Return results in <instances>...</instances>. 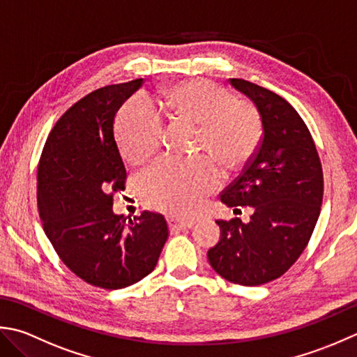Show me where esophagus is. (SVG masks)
<instances>
[{"mask_svg": "<svg viewBox=\"0 0 357 357\" xmlns=\"http://www.w3.org/2000/svg\"><path fill=\"white\" fill-rule=\"evenodd\" d=\"M192 225H194V222H181V220L174 219V217H171V219H169V227H171L172 231L188 229V228H191Z\"/></svg>", "mask_w": 357, "mask_h": 357, "instance_id": "esophagus-1", "label": "esophagus"}]
</instances>
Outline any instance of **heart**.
Segmentation results:
<instances>
[{"instance_id": "1", "label": "heart", "mask_w": 357, "mask_h": 357, "mask_svg": "<svg viewBox=\"0 0 357 357\" xmlns=\"http://www.w3.org/2000/svg\"><path fill=\"white\" fill-rule=\"evenodd\" d=\"M157 103L163 119L195 126V151L225 172L240 171L256 155L264 135L257 109L246 100H234L222 86L203 78L183 79L165 87ZM115 134L123 157L142 163L160 148L162 126L146 105L132 100L120 109ZM219 180V171L206 157L188 162L163 158L142 174L138 189L149 208L188 219Z\"/></svg>"}]
</instances>
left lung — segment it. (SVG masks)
<instances>
[{"label":"left lung","instance_id":"8db88e82","mask_svg":"<svg viewBox=\"0 0 357 357\" xmlns=\"http://www.w3.org/2000/svg\"><path fill=\"white\" fill-rule=\"evenodd\" d=\"M260 114V146L220 194L231 208L252 206L250 223L217 220L219 243L208 251L214 271L243 287L279 279L301 257L321 213L324 174L310 130L296 109L273 91L229 78Z\"/></svg>","mask_w":357,"mask_h":357}]
</instances>
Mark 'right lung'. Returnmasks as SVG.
<instances>
[{"label":"right lung","instance_id":"obj_1","mask_svg":"<svg viewBox=\"0 0 357 357\" xmlns=\"http://www.w3.org/2000/svg\"><path fill=\"white\" fill-rule=\"evenodd\" d=\"M143 78L105 86L78 100L50 130L36 172L43 228L58 257L89 285L120 289L154 270L168 240L162 214L126 223L112 211L128 172L114 135L120 106Z\"/></svg>","mask_w":357,"mask_h":357}]
</instances>
